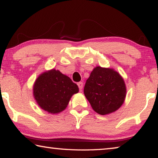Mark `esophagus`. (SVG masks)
Wrapping results in <instances>:
<instances>
[{"mask_svg":"<svg viewBox=\"0 0 158 158\" xmlns=\"http://www.w3.org/2000/svg\"><path fill=\"white\" fill-rule=\"evenodd\" d=\"M77 85H78L79 90H81V89H83V83L82 82H79L78 84H77Z\"/></svg>","mask_w":158,"mask_h":158,"instance_id":"esophagus-1","label":"esophagus"}]
</instances>
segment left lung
Instances as JSON below:
<instances>
[{"label": "left lung", "mask_w": 158, "mask_h": 158, "mask_svg": "<svg viewBox=\"0 0 158 158\" xmlns=\"http://www.w3.org/2000/svg\"><path fill=\"white\" fill-rule=\"evenodd\" d=\"M84 93L93 110L106 115L116 111L123 104L126 86L123 77L114 69L98 66L86 80Z\"/></svg>", "instance_id": "8db88e82"}]
</instances>
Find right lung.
Masks as SVG:
<instances>
[{
	"label": "right lung",
	"mask_w": 158,
	"mask_h": 158,
	"mask_svg": "<svg viewBox=\"0 0 158 158\" xmlns=\"http://www.w3.org/2000/svg\"><path fill=\"white\" fill-rule=\"evenodd\" d=\"M78 92L75 83L55 69L41 74L33 85V96L37 105L53 114L63 111L72 96Z\"/></svg>",
	"instance_id": "add662e5"
}]
</instances>
